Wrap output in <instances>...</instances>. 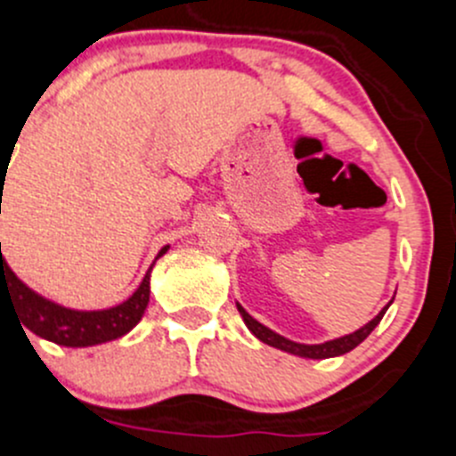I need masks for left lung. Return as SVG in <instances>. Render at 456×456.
I'll return each instance as SVG.
<instances>
[{
  "instance_id": "obj_1",
  "label": "left lung",
  "mask_w": 456,
  "mask_h": 456,
  "mask_svg": "<svg viewBox=\"0 0 456 456\" xmlns=\"http://www.w3.org/2000/svg\"><path fill=\"white\" fill-rule=\"evenodd\" d=\"M238 305V313L242 314V322L248 324V329L252 330L254 335H256L261 342L270 344V346L274 348H281V351H286V353H292V355H299V357H310V360H326V357H338V355H344V353L353 351V348L357 346V344H362L364 339L371 335V330L376 329L378 324H380V319L385 317L387 308L391 305L389 304L385 305V308L380 310V313L376 314V317L369 322V324H364L362 329L355 330V333L351 335H344V338H338V339H330V342H324V344H299V342H292V339L283 338V335L274 333L272 329H267V326H263L261 322H256V319L252 317V314L248 313V310L242 308L240 304Z\"/></svg>"
}]
</instances>
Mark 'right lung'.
<instances>
[{
    "label": "right lung",
    "mask_w": 456,
    "mask_h": 456,
    "mask_svg": "<svg viewBox=\"0 0 456 456\" xmlns=\"http://www.w3.org/2000/svg\"><path fill=\"white\" fill-rule=\"evenodd\" d=\"M166 252H168V245L161 248L157 258L164 256ZM151 270L146 272L134 295L123 304L108 310H71L45 299L17 279L15 272L8 267L6 258L2 256L0 245V304L2 299L11 301L12 308L20 313L24 329L36 333L37 338L71 348L94 346V344L123 338L142 322L148 299H151Z\"/></svg>",
    "instance_id": "obj_1"
}]
</instances>
